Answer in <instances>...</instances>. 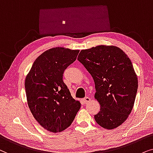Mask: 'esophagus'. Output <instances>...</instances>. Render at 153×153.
<instances>
[{"mask_svg":"<svg viewBox=\"0 0 153 153\" xmlns=\"http://www.w3.org/2000/svg\"><path fill=\"white\" fill-rule=\"evenodd\" d=\"M91 101V99L89 97H85L84 99H82V101L83 102H84L85 103H89V101Z\"/></svg>","mask_w":153,"mask_h":153,"instance_id":"obj_1","label":"esophagus"}]
</instances>
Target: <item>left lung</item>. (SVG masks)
<instances>
[{
    "label": "left lung",
    "instance_id": "1",
    "mask_svg": "<svg viewBox=\"0 0 153 153\" xmlns=\"http://www.w3.org/2000/svg\"><path fill=\"white\" fill-rule=\"evenodd\" d=\"M78 60L94 81V98L101 106L97 123L107 129L119 127L131 113L137 92L131 60L120 48L102 45L81 50Z\"/></svg>",
    "mask_w": 153,
    "mask_h": 153
}]
</instances>
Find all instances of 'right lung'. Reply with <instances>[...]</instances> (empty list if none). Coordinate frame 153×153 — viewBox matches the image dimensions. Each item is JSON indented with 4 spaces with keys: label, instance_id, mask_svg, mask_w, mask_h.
<instances>
[{
    "label": "right lung",
    "instance_id": "add662e5",
    "mask_svg": "<svg viewBox=\"0 0 153 153\" xmlns=\"http://www.w3.org/2000/svg\"><path fill=\"white\" fill-rule=\"evenodd\" d=\"M78 50L53 48L34 62L25 79L28 105L36 121L51 132L64 131L80 108L63 81L65 69L76 60Z\"/></svg>",
    "mask_w": 153,
    "mask_h": 153
}]
</instances>
